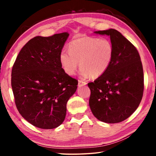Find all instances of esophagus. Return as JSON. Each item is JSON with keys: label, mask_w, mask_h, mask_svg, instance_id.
I'll return each instance as SVG.
<instances>
[{"label": "esophagus", "mask_w": 156, "mask_h": 156, "mask_svg": "<svg viewBox=\"0 0 156 156\" xmlns=\"http://www.w3.org/2000/svg\"><path fill=\"white\" fill-rule=\"evenodd\" d=\"M86 84H87L86 82H84V81H82V80H78V87H82V86L86 85Z\"/></svg>", "instance_id": "obj_1"}]
</instances>
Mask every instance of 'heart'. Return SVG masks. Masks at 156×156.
Masks as SVG:
<instances>
[{"label": "heart", "instance_id": "b5f03b06", "mask_svg": "<svg viewBox=\"0 0 156 156\" xmlns=\"http://www.w3.org/2000/svg\"><path fill=\"white\" fill-rule=\"evenodd\" d=\"M113 58V46L110 40L84 36L71 41L69 51L62 50L59 61L62 70L69 76L75 73L79 66L84 78H98L109 69Z\"/></svg>", "mask_w": 156, "mask_h": 156}]
</instances>
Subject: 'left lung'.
<instances>
[{
  "label": "left lung",
  "mask_w": 156,
  "mask_h": 156,
  "mask_svg": "<svg viewBox=\"0 0 156 156\" xmlns=\"http://www.w3.org/2000/svg\"><path fill=\"white\" fill-rule=\"evenodd\" d=\"M110 37L113 58L109 69L94 83L89 107L98 120L113 124L128 118L138 107L144 90V73L138 50L114 29L94 31Z\"/></svg>",
  "instance_id": "1"
}]
</instances>
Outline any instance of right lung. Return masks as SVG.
<instances>
[{"label": "right lung", "instance_id": "right-lung-1", "mask_svg": "<svg viewBox=\"0 0 156 156\" xmlns=\"http://www.w3.org/2000/svg\"><path fill=\"white\" fill-rule=\"evenodd\" d=\"M69 34L36 36L21 49L12 71V87L18 112L38 128L51 129L65 120L67 102L78 81L64 72L59 55Z\"/></svg>", "mask_w": 156, "mask_h": 156}]
</instances>
